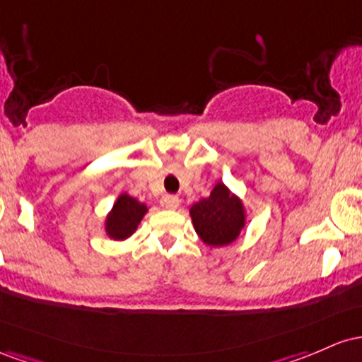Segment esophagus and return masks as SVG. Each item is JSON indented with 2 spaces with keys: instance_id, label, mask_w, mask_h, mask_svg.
Returning <instances> with one entry per match:
<instances>
[{
  "instance_id": "obj_1",
  "label": "esophagus",
  "mask_w": 362,
  "mask_h": 362,
  "mask_svg": "<svg viewBox=\"0 0 362 362\" xmlns=\"http://www.w3.org/2000/svg\"><path fill=\"white\" fill-rule=\"evenodd\" d=\"M160 205L165 206V209H169V210H174L180 206V198H177L176 194H165V197H162Z\"/></svg>"
}]
</instances>
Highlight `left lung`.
Masks as SVG:
<instances>
[{"instance_id": "obj_1", "label": "left lung", "mask_w": 362, "mask_h": 362, "mask_svg": "<svg viewBox=\"0 0 362 362\" xmlns=\"http://www.w3.org/2000/svg\"><path fill=\"white\" fill-rule=\"evenodd\" d=\"M189 215L202 241L214 247L234 243L246 224L245 206L224 182H217L209 198L194 203Z\"/></svg>"}]
</instances>
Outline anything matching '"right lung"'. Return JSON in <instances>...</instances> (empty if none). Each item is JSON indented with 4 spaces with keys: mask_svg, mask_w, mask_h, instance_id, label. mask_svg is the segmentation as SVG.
Returning <instances> with one entry per match:
<instances>
[{
    "mask_svg": "<svg viewBox=\"0 0 362 362\" xmlns=\"http://www.w3.org/2000/svg\"><path fill=\"white\" fill-rule=\"evenodd\" d=\"M147 210V205L129 197L128 193L119 194L105 218V233L115 241H123L135 233Z\"/></svg>",
    "mask_w": 362,
    "mask_h": 362,
    "instance_id": "obj_1",
    "label": "right lung"
}]
</instances>
